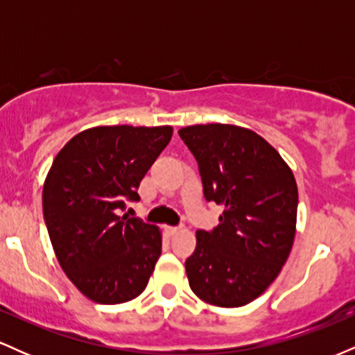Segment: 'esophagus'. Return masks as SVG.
I'll return each instance as SVG.
<instances>
[{
  "instance_id": "1",
  "label": "esophagus",
  "mask_w": 355,
  "mask_h": 355,
  "mask_svg": "<svg viewBox=\"0 0 355 355\" xmlns=\"http://www.w3.org/2000/svg\"><path fill=\"white\" fill-rule=\"evenodd\" d=\"M165 232L168 235H175V234H178V232H180V227H165Z\"/></svg>"
}]
</instances>
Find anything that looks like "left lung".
<instances>
[{"label":"left lung","mask_w":355,"mask_h":355,"mask_svg":"<svg viewBox=\"0 0 355 355\" xmlns=\"http://www.w3.org/2000/svg\"><path fill=\"white\" fill-rule=\"evenodd\" d=\"M178 135L197 160L205 200L223 207L217 227L197 230V248L185 262L190 288L209 304L242 307L274 282L291 254L295 178L252 130L210 123Z\"/></svg>","instance_id":"1"}]
</instances>
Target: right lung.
Here are the masks:
<instances>
[{
    "instance_id": "right-lung-1",
    "label": "right lung",
    "mask_w": 355,
    "mask_h": 355,
    "mask_svg": "<svg viewBox=\"0 0 355 355\" xmlns=\"http://www.w3.org/2000/svg\"><path fill=\"white\" fill-rule=\"evenodd\" d=\"M172 126H96L73 137L53 160L43 217L56 259L76 288L98 304L145 291L162 254L155 225L120 215L172 138Z\"/></svg>"
}]
</instances>
